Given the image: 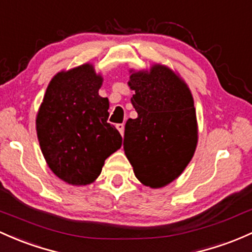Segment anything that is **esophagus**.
<instances>
[{"label":"esophagus","mask_w":252,"mask_h":252,"mask_svg":"<svg viewBox=\"0 0 252 252\" xmlns=\"http://www.w3.org/2000/svg\"><path fill=\"white\" fill-rule=\"evenodd\" d=\"M116 128H118V131L120 132L121 136H124V129H125V125H124V124H118V125H116Z\"/></svg>","instance_id":"esophagus-1"}]
</instances>
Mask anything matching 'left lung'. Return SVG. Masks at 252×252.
<instances>
[{
  "mask_svg": "<svg viewBox=\"0 0 252 252\" xmlns=\"http://www.w3.org/2000/svg\"><path fill=\"white\" fill-rule=\"evenodd\" d=\"M131 102L138 113L125 125L124 150L143 185L159 189L179 178L198 142L196 108L190 88L177 71L154 63L129 69Z\"/></svg>",
  "mask_w": 252,
  "mask_h": 252,
  "instance_id": "obj_1",
  "label": "left lung"
}]
</instances>
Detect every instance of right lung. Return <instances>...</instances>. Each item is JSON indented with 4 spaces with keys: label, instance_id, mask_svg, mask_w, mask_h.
I'll list each match as a JSON object with an SVG mask.
<instances>
[{
    "label": "right lung",
    "instance_id": "add662e5",
    "mask_svg": "<svg viewBox=\"0 0 252 252\" xmlns=\"http://www.w3.org/2000/svg\"><path fill=\"white\" fill-rule=\"evenodd\" d=\"M93 63L56 73L36 116L39 147L51 172L74 186L94 183L105 158L121 148L123 138L107 123L109 99Z\"/></svg>",
    "mask_w": 252,
    "mask_h": 252
}]
</instances>
